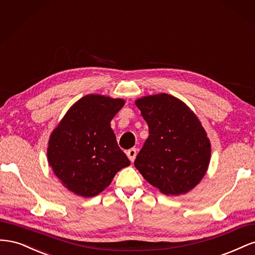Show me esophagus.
<instances>
[{"instance_id": "34e87169", "label": "esophagus", "mask_w": 255, "mask_h": 255, "mask_svg": "<svg viewBox=\"0 0 255 255\" xmlns=\"http://www.w3.org/2000/svg\"><path fill=\"white\" fill-rule=\"evenodd\" d=\"M127 155L128 157L129 158L130 161H134L135 158H136V155H137V149L136 148H130L127 151Z\"/></svg>"}]
</instances>
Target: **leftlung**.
<instances>
[{
    "instance_id": "left-lung-1",
    "label": "left lung",
    "mask_w": 255,
    "mask_h": 255,
    "mask_svg": "<svg viewBox=\"0 0 255 255\" xmlns=\"http://www.w3.org/2000/svg\"><path fill=\"white\" fill-rule=\"evenodd\" d=\"M149 126V137L134 161L144 179L165 195L179 196L204 176L211 143L187 105L166 94L136 101Z\"/></svg>"
}]
</instances>
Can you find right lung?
<instances>
[{
  "instance_id": "1",
  "label": "right lung",
  "mask_w": 255,
  "mask_h": 255,
  "mask_svg": "<svg viewBox=\"0 0 255 255\" xmlns=\"http://www.w3.org/2000/svg\"><path fill=\"white\" fill-rule=\"evenodd\" d=\"M125 101L90 95L68 111L50 137L48 158L65 187L85 198L99 195L130 163L111 128Z\"/></svg>"
}]
</instances>
